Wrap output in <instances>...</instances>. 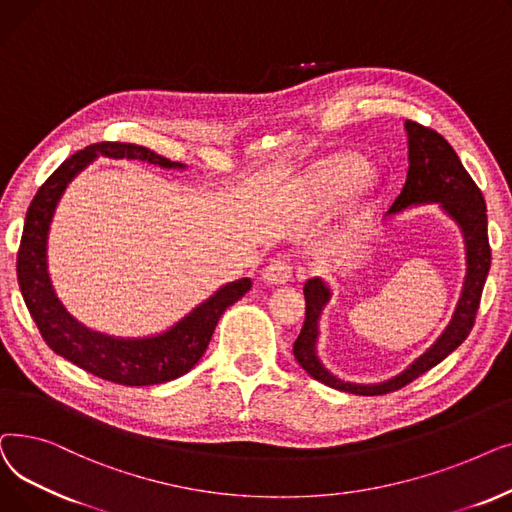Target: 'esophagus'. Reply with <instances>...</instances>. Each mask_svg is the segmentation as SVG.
<instances>
[{
	"instance_id": "34e87169",
	"label": "esophagus",
	"mask_w": 512,
	"mask_h": 512,
	"mask_svg": "<svg viewBox=\"0 0 512 512\" xmlns=\"http://www.w3.org/2000/svg\"><path fill=\"white\" fill-rule=\"evenodd\" d=\"M262 279L266 283H273V285H285L291 279V266L285 258H275L269 264L264 266L262 271Z\"/></svg>"
}]
</instances>
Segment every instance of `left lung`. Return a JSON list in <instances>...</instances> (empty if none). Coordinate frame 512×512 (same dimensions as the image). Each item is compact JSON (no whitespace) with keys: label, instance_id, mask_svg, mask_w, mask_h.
Listing matches in <instances>:
<instances>
[{"label":"left lung","instance_id":"obj_1","mask_svg":"<svg viewBox=\"0 0 512 512\" xmlns=\"http://www.w3.org/2000/svg\"><path fill=\"white\" fill-rule=\"evenodd\" d=\"M404 129L408 135V175L400 196L394 200L385 216L400 214L410 206H440L458 225L462 239H465L467 275L462 281V291L452 319L442 335L419 358L412 360L402 373L379 383L344 381L325 369V364L316 354V342H319L321 314L331 300V289L321 277L306 281V319L294 344V356L300 362V367L316 381L356 396H381L394 392V389H400L412 379L427 373L435 364H440L450 352L465 342L473 329L481 291L492 264L488 214H485L488 208H485L479 187L462 166L452 145L440 133L412 123V120H406Z\"/></svg>","mask_w":512,"mask_h":512}]
</instances>
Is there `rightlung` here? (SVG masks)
<instances>
[{"label":"right lung","instance_id":"obj_1","mask_svg":"<svg viewBox=\"0 0 512 512\" xmlns=\"http://www.w3.org/2000/svg\"><path fill=\"white\" fill-rule=\"evenodd\" d=\"M97 156L150 162L160 168H185L135 143L102 141L66 158L47 179L27 210L18 248L16 273L33 321L58 356L77 364L83 371L118 385H156L173 381L193 369L206 352L221 314L252 287L243 277L227 283L185 314L179 323L152 337H114L81 325L58 300L50 271H47V235L68 183Z\"/></svg>","mask_w":512,"mask_h":512}]
</instances>
